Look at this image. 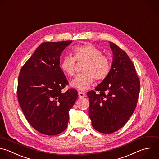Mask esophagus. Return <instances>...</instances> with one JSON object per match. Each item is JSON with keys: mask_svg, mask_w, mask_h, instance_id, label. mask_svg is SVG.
Returning <instances> with one entry per match:
<instances>
[{"mask_svg": "<svg viewBox=\"0 0 159 159\" xmlns=\"http://www.w3.org/2000/svg\"><path fill=\"white\" fill-rule=\"evenodd\" d=\"M78 96H79V98H82L85 97V96H86V94H85L84 93H83V92H78Z\"/></svg>", "mask_w": 159, "mask_h": 159, "instance_id": "esophagus-1", "label": "esophagus"}]
</instances>
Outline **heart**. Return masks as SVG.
Here are the masks:
<instances>
[{
	"instance_id": "b5f03b06",
	"label": "heart",
	"mask_w": 159,
	"mask_h": 159,
	"mask_svg": "<svg viewBox=\"0 0 159 159\" xmlns=\"http://www.w3.org/2000/svg\"><path fill=\"white\" fill-rule=\"evenodd\" d=\"M73 52L74 57L65 55L61 60L60 67L64 73L70 76L75 75L76 60L86 61V63L83 69L84 73L78 75L71 81L70 84L72 87L85 91L92 86L94 78L101 80L107 76L111 70V62L99 49L87 43L76 47Z\"/></svg>"
}]
</instances>
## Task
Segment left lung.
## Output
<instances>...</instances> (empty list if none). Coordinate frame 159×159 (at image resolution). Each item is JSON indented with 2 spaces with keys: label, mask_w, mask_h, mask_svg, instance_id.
I'll use <instances>...</instances> for the list:
<instances>
[{
  "label": "left lung",
  "mask_w": 159,
  "mask_h": 159,
  "mask_svg": "<svg viewBox=\"0 0 159 159\" xmlns=\"http://www.w3.org/2000/svg\"><path fill=\"white\" fill-rule=\"evenodd\" d=\"M112 62L107 76L94 91L88 92V114L97 131L111 134L120 129L133 114L137 102L140 81L127 53L109 42Z\"/></svg>",
  "instance_id": "1"
}]
</instances>
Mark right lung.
Masks as SVG:
<instances>
[{
	"instance_id": "add662e5",
	"label": "right lung",
	"mask_w": 159,
	"mask_h": 159,
	"mask_svg": "<svg viewBox=\"0 0 159 159\" xmlns=\"http://www.w3.org/2000/svg\"><path fill=\"white\" fill-rule=\"evenodd\" d=\"M72 41L44 42L22 68L18 80L19 104L29 124L38 132L55 135L67 127L69 111L78 98L60 67V55Z\"/></svg>"
}]
</instances>
